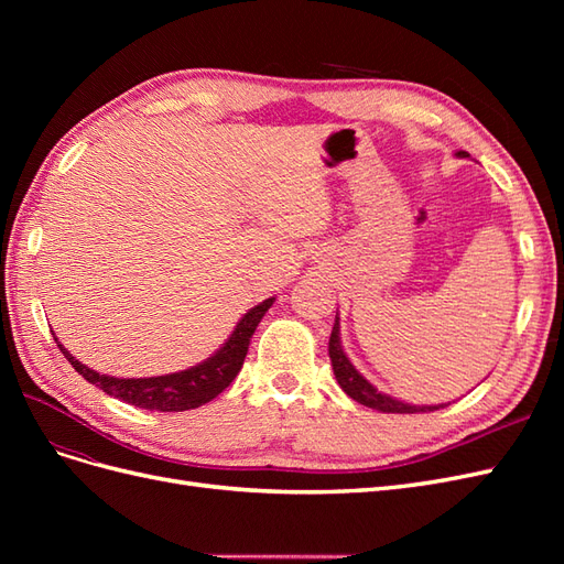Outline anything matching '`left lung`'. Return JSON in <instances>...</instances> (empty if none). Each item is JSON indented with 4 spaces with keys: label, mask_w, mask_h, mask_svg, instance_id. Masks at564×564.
<instances>
[{
    "label": "left lung",
    "mask_w": 564,
    "mask_h": 564,
    "mask_svg": "<svg viewBox=\"0 0 564 564\" xmlns=\"http://www.w3.org/2000/svg\"><path fill=\"white\" fill-rule=\"evenodd\" d=\"M456 158H466L464 150L456 152ZM329 357H332V367H334V377L338 381V386L344 388V392L348 398H352L355 402H360L365 406L377 409V412L383 414H419V412H435L440 406L447 404H412V402H402L386 395L377 386H371L360 371L355 369V365L350 362V357L344 352V346H340V324H338V315L334 319V329L329 336Z\"/></svg>",
    "instance_id": "1"
}]
</instances>
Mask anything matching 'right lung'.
<instances>
[{"label": "right lung", "instance_id": "1", "mask_svg": "<svg viewBox=\"0 0 564 564\" xmlns=\"http://www.w3.org/2000/svg\"><path fill=\"white\" fill-rule=\"evenodd\" d=\"M272 303H275V296L265 299L263 303L253 305L249 313H245V317L237 322L232 334L226 338V344L220 346L212 357H207V360L195 367H187L183 371L164 373V377H148V379L108 377V373H98L87 365L75 360L70 350L61 346L58 338L56 344L61 352L67 357V362L75 367V371L82 373V377L89 383H94L96 388L108 392V395L129 402L133 406L150 409V412H187V409H197L202 404L212 402L218 392H224L235 381V377L240 373L245 365L251 336Z\"/></svg>", "mask_w": 564, "mask_h": 564}]
</instances>
